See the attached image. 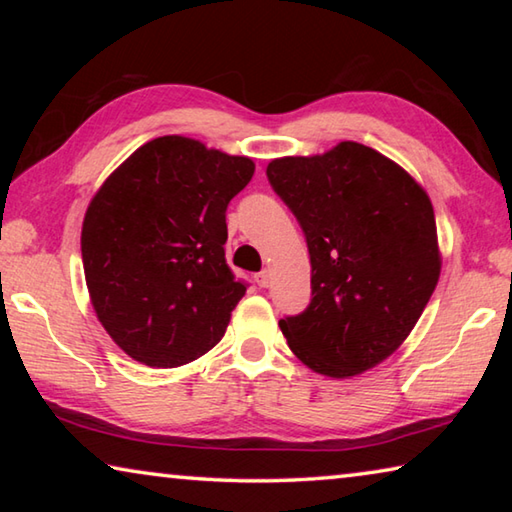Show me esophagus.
<instances>
[{
    "label": "esophagus",
    "instance_id": "esophagus-1",
    "mask_svg": "<svg viewBox=\"0 0 512 512\" xmlns=\"http://www.w3.org/2000/svg\"><path fill=\"white\" fill-rule=\"evenodd\" d=\"M255 282H257V287H259V289H266L268 284H271V271H262V273H257V275H255Z\"/></svg>",
    "mask_w": 512,
    "mask_h": 512
}]
</instances>
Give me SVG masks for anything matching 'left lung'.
<instances>
[{"mask_svg": "<svg viewBox=\"0 0 512 512\" xmlns=\"http://www.w3.org/2000/svg\"><path fill=\"white\" fill-rule=\"evenodd\" d=\"M266 176L296 214L311 262L309 307L280 320L291 352L332 379L375 368L406 341L438 284L427 192L359 142L275 158Z\"/></svg>", "mask_w": 512, "mask_h": 512, "instance_id": "left-lung-1", "label": "left lung"}]
</instances>
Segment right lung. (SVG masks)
Returning <instances> with one entry per match:
<instances>
[{"label":"right lung","mask_w":512,"mask_h":512,"mask_svg":"<svg viewBox=\"0 0 512 512\" xmlns=\"http://www.w3.org/2000/svg\"><path fill=\"white\" fill-rule=\"evenodd\" d=\"M253 173L246 155L164 135L128 155L92 196L81 230L85 284L128 357L176 368L221 341L246 293L225 264V210Z\"/></svg>","instance_id":"obj_1"}]
</instances>
